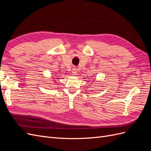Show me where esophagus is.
<instances>
[{
	"label": "esophagus",
	"mask_w": 151,
	"mask_h": 151,
	"mask_svg": "<svg viewBox=\"0 0 151 151\" xmlns=\"http://www.w3.org/2000/svg\"><path fill=\"white\" fill-rule=\"evenodd\" d=\"M77 74V70L76 68H74L72 69V75L73 76H76Z\"/></svg>",
	"instance_id": "34e87169"
}]
</instances>
